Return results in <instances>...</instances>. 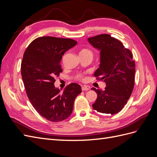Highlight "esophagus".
I'll list each match as a JSON object with an SVG mask.
<instances>
[{
    "instance_id": "34e87169",
    "label": "esophagus",
    "mask_w": 157,
    "mask_h": 157,
    "mask_svg": "<svg viewBox=\"0 0 157 157\" xmlns=\"http://www.w3.org/2000/svg\"><path fill=\"white\" fill-rule=\"evenodd\" d=\"M90 86H82V91H87V90H90Z\"/></svg>"
}]
</instances>
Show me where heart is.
<instances>
[{
	"mask_svg": "<svg viewBox=\"0 0 157 157\" xmlns=\"http://www.w3.org/2000/svg\"><path fill=\"white\" fill-rule=\"evenodd\" d=\"M81 55H91V56H92V52L88 49L82 48V49L80 50V52H79V56H81ZM77 78L78 79L83 80V77H82L81 75H78Z\"/></svg>",
	"mask_w": 157,
	"mask_h": 157,
	"instance_id": "b5f03b06",
	"label": "heart"
}]
</instances>
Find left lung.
Segmentation results:
<instances>
[{"mask_svg":"<svg viewBox=\"0 0 157 157\" xmlns=\"http://www.w3.org/2000/svg\"><path fill=\"white\" fill-rule=\"evenodd\" d=\"M88 41L100 51V64L94 76L106 84L104 90L92 88L98 94L92 107L99 113L114 115L124 108L134 89L133 55L120 40L108 34L88 38Z\"/></svg>","mask_w":157,"mask_h":157,"instance_id":"left-lung-1","label":"left lung"}]
</instances>
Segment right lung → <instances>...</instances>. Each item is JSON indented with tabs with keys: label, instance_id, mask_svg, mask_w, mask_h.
<instances>
[{
	"label": "right lung",
	"instance_id": "right-lung-1",
	"mask_svg": "<svg viewBox=\"0 0 157 157\" xmlns=\"http://www.w3.org/2000/svg\"><path fill=\"white\" fill-rule=\"evenodd\" d=\"M77 42L70 39L41 36L28 46L21 64L26 94L40 115L52 122H60L72 113L74 101L81 93L80 85L71 83L61 93L55 78L62 72L60 61L66 51Z\"/></svg>",
	"mask_w": 157,
	"mask_h": 157
}]
</instances>
